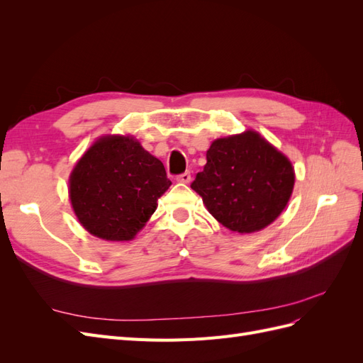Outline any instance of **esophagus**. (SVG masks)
<instances>
[{"mask_svg":"<svg viewBox=\"0 0 363 363\" xmlns=\"http://www.w3.org/2000/svg\"><path fill=\"white\" fill-rule=\"evenodd\" d=\"M177 182H179V183H189V182H191V172L186 171V172L180 174L179 177H177Z\"/></svg>","mask_w":363,"mask_h":363,"instance_id":"esophagus-1","label":"esophagus"}]
</instances>
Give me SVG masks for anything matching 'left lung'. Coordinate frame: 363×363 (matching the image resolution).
I'll list each match as a JSON object with an SVG mask.
<instances>
[{
    "label": "left lung",
    "mask_w": 363,
    "mask_h": 363,
    "mask_svg": "<svg viewBox=\"0 0 363 363\" xmlns=\"http://www.w3.org/2000/svg\"><path fill=\"white\" fill-rule=\"evenodd\" d=\"M206 159L191 188L232 232H259L286 207L295 183L292 163L257 131L213 140Z\"/></svg>",
    "instance_id": "obj_1"
}]
</instances>
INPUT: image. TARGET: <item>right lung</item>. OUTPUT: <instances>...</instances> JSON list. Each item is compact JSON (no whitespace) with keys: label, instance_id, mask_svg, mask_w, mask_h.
<instances>
[{"label":"right lung","instance_id":"1","mask_svg":"<svg viewBox=\"0 0 363 363\" xmlns=\"http://www.w3.org/2000/svg\"><path fill=\"white\" fill-rule=\"evenodd\" d=\"M171 180L133 136H103L77 162L69 199L80 224L104 240H131Z\"/></svg>","mask_w":363,"mask_h":363}]
</instances>
